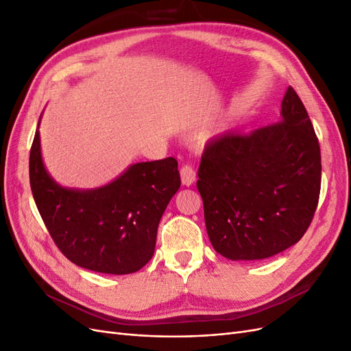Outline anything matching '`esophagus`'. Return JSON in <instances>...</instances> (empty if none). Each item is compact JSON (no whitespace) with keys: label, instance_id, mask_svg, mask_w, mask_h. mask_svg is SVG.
Listing matches in <instances>:
<instances>
[{"label":"esophagus","instance_id":"1","mask_svg":"<svg viewBox=\"0 0 351 351\" xmlns=\"http://www.w3.org/2000/svg\"><path fill=\"white\" fill-rule=\"evenodd\" d=\"M180 177H182V183L186 187L192 186L196 182V173L190 165H184L182 169H180Z\"/></svg>","mask_w":351,"mask_h":351}]
</instances>
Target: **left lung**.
<instances>
[{"label": "left lung", "instance_id": "obj_1", "mask_svg": "<svg viewBox=\"0 0 351 351\" xmlns=\"http://www.w3.org/2000/svg\"><path fill=\"white\" fill-rule=\"evenodd\" d=\"M321 149L293 88L280 123L249 136L227 133L202 155L197 190L208 237L231 261H262L299 241L321 192Z\"/></svg>", "mask_w": 351, "mask_h": 351}]
</instances>
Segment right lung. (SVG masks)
Wrapping results in <instances>:
<instances>
[{
	"instance_id": "obj_1",
	"label": "right lung",
	"mask_w": 351,
	"mask_h": 351,
	"mask_svg": "<svg viewBox=\"0 0 351 351\" xmlns=\"http://www.w3.org/2000/svg\"><path fill=\"white\" fill-rule=\"evenodd\" d=\"M40 119L30 149L29 177L52 240L84 269L125 275L143 268L154 256L159 221L182 184L176 159L132 164L95 189L61 186L42 158Z\"/></svg>"
}]
</instances>
